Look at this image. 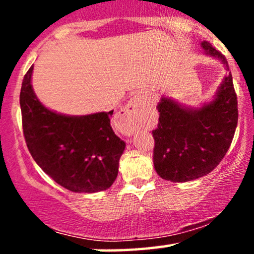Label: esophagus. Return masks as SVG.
Listing matches in <instances>:
<instances>
[{
	"instance_id": "obj_1",
	"label": "esophagus",
	"mask_w": 254,
	"mask_h": 254,
	"mask_svg": "<svg viewBox=\"0 0 254 254\" xmlns=\"http://www.w3.org/2000/svg\"><path fill=\"white\" fill-rule=\"evenodd\" d=\"M143 104L144 101L143 99H142L141 94H135L130 99V101L127 104V106L122 110L121 118L123 119L124 122H127V123H129V125L127 127V133H131L135 130L136 121L137 118H138L139 113H141Z\"/></svg>"
}]
</instances>
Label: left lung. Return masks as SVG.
Segmentation results:
<instances>
[{
  "mask_svg": "<svg viewBox=\"0 0 254 254\" xmlns=\"http://www.w3.org/2000/svg\"><path fill=\"white\" fill-rule=\"evenodd\" d=\"M209 56L228 64L220 51L202 43ZM159 124L155 139L154 167L162 179L185 183L206 176L220 164L234 137L238 125V100L232 74L226 75L215 99L199 109L183 106L162 97L156 106Z\"/></svg>",
  "mask_w": 254,
  "mask_h": 254,
  "instance_id": "obj_1",
  "label": "left lung"
}]
</instances>
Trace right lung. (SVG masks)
Instances as JSON below:
<instances>
[{
    "label": "right lung",
    "mask_w": 254,
    "mask_h": 254,
    "mask_svg": "<svg viewBox=\"0 0 254 254\" xmlns=\"http://www.w3.org/2000/svg\"><path fill=\"white\" fill-rule=\"evenodd\" d=\"M33 65L26 72L20 107L26 144L48 176L66 190L93 193L109 189L118 176L125 142L113 132L110 112L65 116L38 100L31 84Z\"/></svg>",
    "instance_id": "obj_1"
}]
</instances>
